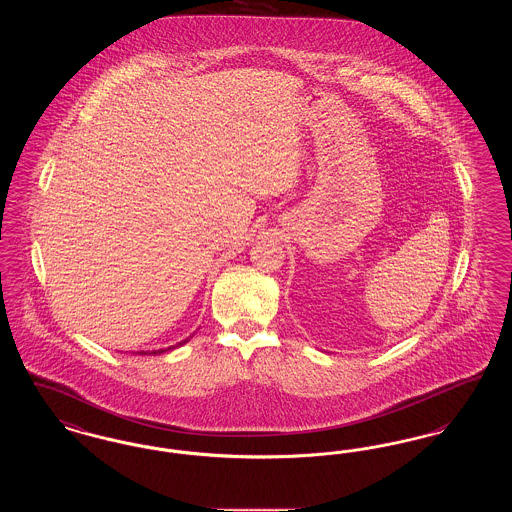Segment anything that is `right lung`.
Returning a JSON list of instances; mask_svg holds the SVG:
<instances>
[{"label": "right lung", "mask_w": 512, "mask_h": 512, "mask_svg": "<svg viewBox=\"0 0 512 512\" xmlns=\"http://www.w3.org/2000/svg\"><path fill=\"white\" fill-rule=\"evenodd\" d=\"M186 341H190V338H186V340L180 341L178 345H184ZM178 345H176V347H178ZM169 349H172V347H169ZM169 349H157V351H151V353H149V351H140V353H142V355H161V353H165V351H169Z\"/></svg>", "instance_id": "add662e5"}]
</instances>
